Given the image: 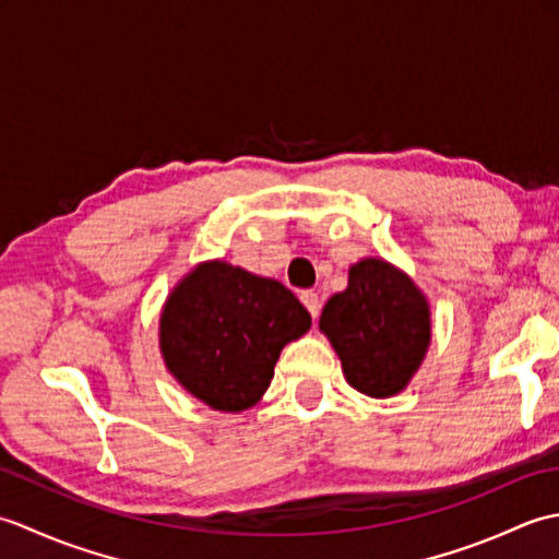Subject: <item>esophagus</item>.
<instances>
[{
    "label": "esophagus",
    "instance_id": "34e87169",
    "mask_svg": "<svg viewBox=\"0 0 559 559\" xmlns=\"http://www.w3.org/2000/svg\"><path fill=\"white\" fill-rule=\"evenodd\" d=\"M300 300H302V305L307 307V312L312 314V319H317V317H319V310H322V302H319V295H317L314 290H305V293L300 295Z\"/></svg>",
    "mask_w": 559,
    "mask_h": 559
}]
</instances>
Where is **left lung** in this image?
<instances>
[{"mask_svg":"<svg viewBox=\"0 0 559 559\" xmlns=\"http://www.w3.org/2000/svg\"><path fill=\"white\" fill-rule=\"evenodd\" d=\"M319 329L338 353L348 384L367 396H394L430 346V307L423 293L382 259H362L348 288L324 307Z\"/></svg>","mask_w":559,"mask_h":559,"instance_id":"1","label":"left lung"}]
</instances>
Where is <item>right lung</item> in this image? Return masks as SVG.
I'll return each instance as SVG.
<instances>
[{"label": "right lung", "mask_w": 559, "mask_h": 559, "mask_svg": "<svg viewBox=\"0 0 559 559\" xmlns=\"http://www.w3.org/2000/svg\"><path fill=\"white\" fill-rule=\"evenodd\" d=\"M310 324V312L278 281L211 261L165 302L160 350L189 394L237 413L264 396L283 346Z\"/></svg>", "instance_id": "add662e5"}]
</instances>
